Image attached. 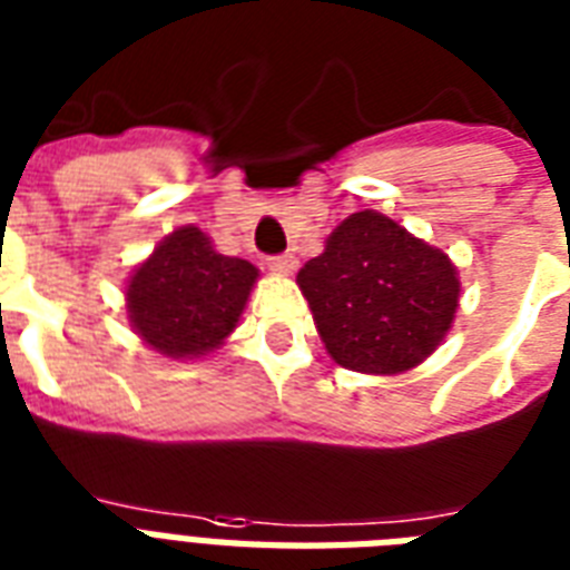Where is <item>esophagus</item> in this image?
<instances>
[{
	"label": "esophagus",
	"instance_id": "obj_1",
	"mask_svg": "<svg viewBox=\"0 0 570 570\" xmlns=\"http://www.w3.org/2000/svg\"><path fill=\"white\" fill-rule=\"evenodd\" d=\"M298 266V257L295 254H277V257H268V268L277 272V275H289Z\"/></svg>",
	"mask_w": 570,
	"mask_h": 570
}]
</instances>
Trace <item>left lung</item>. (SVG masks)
Here are the masks:
<instances>
[{
	"instance_id": "left-lung-1",
	"label": "left lung",
	"mask_w": 570,
	"mask_h": 570,
	"mask_svg": "<svg viewBox=\"0 0 570 570\" xmlns=\"http://www.w3.org/2000/svg\"><path fill=\"white\" fill-rule=\"evenodd\" d=\"M328 355L346 370L396 375L423 364L459 311V272L393 218L348 215L298 272Z\"/></svg>"
}]
</instances>
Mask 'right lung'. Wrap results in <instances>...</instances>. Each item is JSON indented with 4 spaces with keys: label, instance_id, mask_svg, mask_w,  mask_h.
<instances>
[{
    "label": "right lung",
    "instance_id": "add662e5",
    "mask_svg": "<svg viewBox=\"0 0 570 570\" xmlns=\"http://www.w3.org/2000/svg\"><path fill=\"white\" fill-rule=\"evenodd\" d=\"M259 272L224 257L197 227L165 236L127 284L129 325L168 357H200L239 325Z\"/></svg>",
    "mask_w": 570,
    "mask_h": 570
}]
</instances>
